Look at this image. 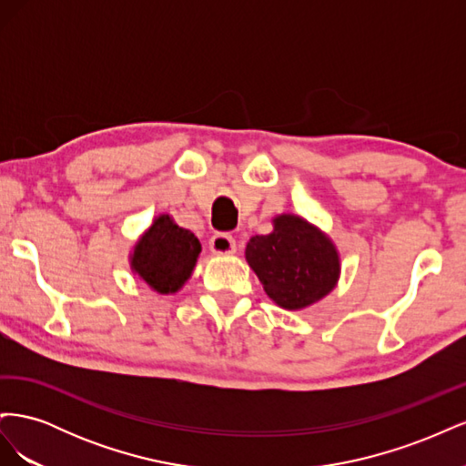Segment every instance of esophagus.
I'll list each match as a JSON object with an SVG mask.
<instances>
[{"label": "esophagus", "mask_w": 466, "mask_h": 466, "mask_svg": "<svg viewBox=\"0 0 466 466\" xmlns=\"http://www.w3.org/2000/svg\"><path fill=\"white\" fill-rule=\"evenodd\" d=\"M209 250L214 255H233L237 250V243L229 233H216L209 238Z\"/></svg>", "instance_id": "esophagus-1"}]
</instances>
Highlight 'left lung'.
Instances as JSON below:
<instances>
[{
	"mask_svg": "<svg viewBox=\"0 0 466 466\" xmlns=\"http://www.w3.org/2000/svg\"><path fill=\"white\" fill-rule=\"evenodd\" d=\"M245 257L268 298L289 311L322 299L340 276L330 238L298 216H278L272 233L250 238Z\"/></svg>",
	"mask_w": 466,
	"mask_h": 466,
	"instance_id": "1",
	"label": "left lung"
}]
</instances>
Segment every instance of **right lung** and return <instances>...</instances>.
I'll use <instances>...</instances> for the list:
<instances>
[{"label": "right lung", "instance_id": "right-lung-1", "mask_svg": "<svg viewBox=\"0 0 466 466\" xmlns=\"http://www.w3.org/2000/svg\"><path fill=\"white\" fill-rule=\"evenodd\" d=\"M200 250L194 233L159 216L136 245L132 268L155 291L175 293L190 278Z\"/></svg>", "mask_w": 466, "mask_h": 466}]
</instances>
